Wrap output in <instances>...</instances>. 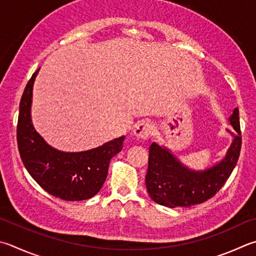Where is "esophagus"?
<instances>
[{
    "instance_id": "obj_1",
    "label": "esophagus",
    "mask_w": 256,
    "mask_h": 256,
    "mask_svg": "<svg viewBox=\"0 0 256 256\" xmlns=\"http://www.w3.org/2000/svg\"><path fill=\"white\" fill-rule=\"evenodd\" d=\"M134 136L141 140H146L150 138L153 133V125L148 122H142L136 125V128H134Z\"/></svg>"
}]
</instances>
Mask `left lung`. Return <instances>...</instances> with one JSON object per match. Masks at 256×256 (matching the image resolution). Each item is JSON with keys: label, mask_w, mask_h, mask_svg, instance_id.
I'll list each match as a JSON object with an SVG mask.
<instances>
[{"label": "left lung", "mask_w": 256, "mask_h": 256, "mask_svg": "<svg viewBox=\"0 0 256 256\" xmlns=\"http://www.w3.org/2000/svg\"><path fill=\"white\" fill-rule=\"evenodd\" d=\"M230 120L238 134H233L234 141L225 159L202 172L187 169L166 148L151 144L146 186L153 202L170 208L190 207L208 200L220 192L238 164L242 146L238 108L234 110Z\"/></svg>", "instance_id": "left-lung-1"}]
</instances>
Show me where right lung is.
I'll return each mask as SVG.
<instances>
[{
	"label": "right lung",
	"mask_w": 256,
	"mask_h": 256,
	"mask_svg": "<svg viewBox=\"0 0 256 256\" xmlns=\"http://www.w3.org/2000/svg\"><path fill=\"white\" fill-rule=\"evenodd\" d=\"M38 72L28 82L20 102L16 140L23 164L52 196L68 202L90 199L104 184L110 161L122 150L125 136L84 152H62L48 146L36 132L30 116L32 86Z\"/></svg>",
	"instance_id": "add662e5"
}]
</instances>
